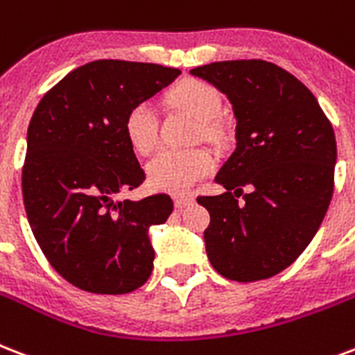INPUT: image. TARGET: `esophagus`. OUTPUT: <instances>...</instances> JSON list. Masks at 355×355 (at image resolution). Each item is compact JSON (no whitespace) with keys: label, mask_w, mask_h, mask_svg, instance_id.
Masks as SVG:
<instances>
[{"label":"esophagus","mask_w":355,"mask_h":355,"mask_svg":"<svg viewBox=\"0 0 355 355\" xmlns=\"http://www.w3.org/2000/svg\"><path fill=\"white\" fill-rule=\"evenodd\" d=\"M173 199H175V207L180 208V210L186 207H189V205L193 202V197L191 196H175Z\"/></svg>","instance_id":"1"}]
</instances>
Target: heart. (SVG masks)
<instances>
[{
  "mask_svg": "<svg viewBox=\"0 0 355 355\" xmlns=\"http://www.w3.org/2000/svg\"><path fill=\"white\" fill-rule=\"evenodd\" d=\"M169 98L205 124V132L210 134L208 123H212L221 110L220 94L210 83L184 80L173 87ZM124 134L137 153H150L158 143V121L153 105L147 102L132 105L124 117ZM212 169L214 158L202 148H164L147 164V177L156 189L182 193Z\"/></svg>",
  "mask_w": 355,
  "mask_h": 355,
  "instance_id": "obj_1",
  "label": "heart"
}]
</instances>
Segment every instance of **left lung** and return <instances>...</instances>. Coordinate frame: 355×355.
I'll use <instances>...</instances> for the list:
<instances>
[{"label":"left lung","instance_id":"obj_1","mask_svg":"<svg viewBox=\"0 0 355 355\" xmlns=\"http://www.w3.org/2000/svg\"><path fill=\"white\" fill-rule=\"evenodd\" d=\"M231 102L236 148L216 182L221 196L199 197L214 270L232 281L279 274L304 253L334 196L337 143L315 94L277 64L218 61L189 70ZM243 185L252 191L238 205Z\"/></svg>","mask_w":355,"mask_h":355}]
</instances>
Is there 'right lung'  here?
<instances>
[{"label":"right lung","mask_w":355,"mask_h":355,"mask_svg":"<svg viewBox=\"0 0 355 355\" xmlns=\"http://www.w3.org/2000/svg\"><path fill=\"white\" fill-rule=\"evenodd\" d=\"M180 74L153 63L100 59L74 69L37 105L27 128L21 193L40 250L81 291L126 294L154 264L150 227L173 212L166 193L119 199L145 171L124 117Z\"/></svg>","instance_id":"add662e5"}]
</instances>
